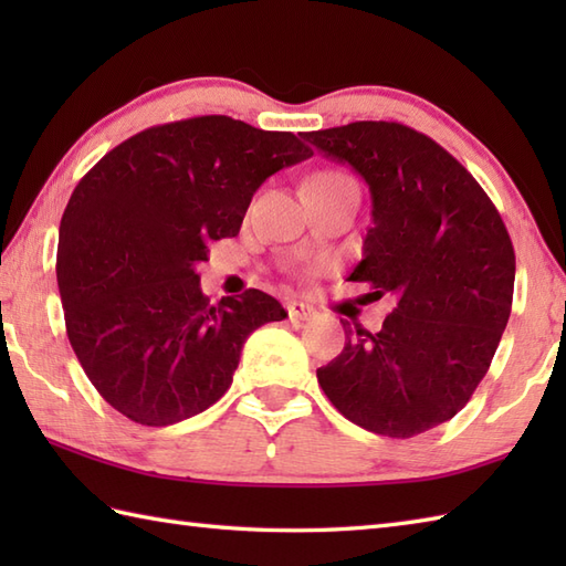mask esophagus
Segmentation results:
<instances>
[{
  "mask_svg": "<svg viewBox=\"0 0 566 566\" xmlns=\"http://www.w3.org/2000/svg\"><path fill=\"white\" fill-rule=\"evenodd\" d=\"M286 314H290L292 321H311L316 316V308L304 304V302H292V304H286Z\"/></svg>",
  "mask_w": 566,
  "mask_h": 566,
  "instance_id": "obj_1",
  "label": "esophagus"
}]
</instances>
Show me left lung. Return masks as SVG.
I'll return each mask as SVG.
<instances>
[{"label": "left lung", "instance_id": "left-lung-1", "mask_svg": "<svg viewBox=\"0 0 566 566\" xmlns=\"http://www.w3.org/2000/svg\"><path fill=\"white\" fill-rule=\"evenodd\" d=\"M304 140L369 185L371 226L350 282L394 294L379 333L345 328L316 369L355 426L413 438L462 411L494 359L513 304L515 252L476 179L426 134L396 122L311 130Z\"/></svg>", "mask_w": 566, "mask_h": 566}]
</instances>
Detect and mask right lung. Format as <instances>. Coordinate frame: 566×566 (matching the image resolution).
Here are the masks:
<instances>
[{"label": "right lung", "mask_w": 566, "mask_h": 566, "mask_svg": "<svg viewBox=\"0 0 566 566\" xmlns=\"http://www.w3.org/2000/svg\"><path fill=\"white\" fill-rule=\"evenodd\" d=\"M290 130L231 116L153 126L80 179L60 221L57 290L84 375L140 426H172L228 391L252 331L282 321L260 290L201 294L197 264L240 231L270 175L311 158Z\"/></svg>", "instance_id": "1"}]
</instances>
